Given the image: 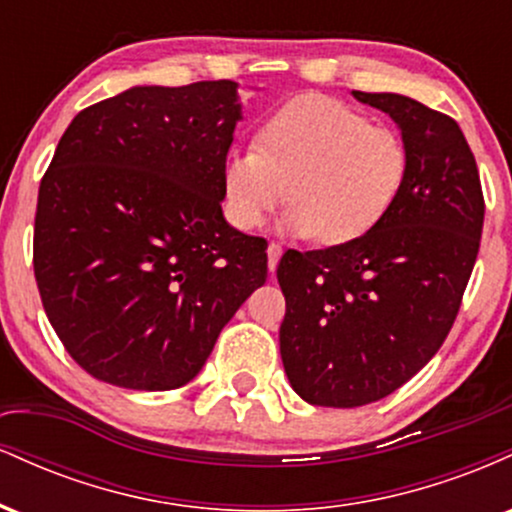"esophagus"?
<instances>
[{"instance_id": "1", "label": "esophagus", "mask_w": 512, "mask_h": 512, "mask_svg": "<svg viewBox=\"0 0 512 512\" xmlns=\"http://www.w3.org/2000/svg\"><path fill=\"white\" fill-rule=\"evenodd\" d=\"M281 252H284V250H281V245L279 243H269L267 245V257H269V272H274V269H276V264H279V260H281Z\"/></svg>"}]
</instances>
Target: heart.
Segmentation results:
<instances>
[{"label": "heart", "mask_w": 512, "mask_h": 512, "mask_svg": "<svg viewBox=\"0 0 512 512\" xmlns=\"http://www.w3.org/2000/svg\"><path fill=\"white\" fill-rule=\"evenodd\" d=\"M407 175L409 151L395 129L334 98L303 96L264 122L257 146L226 156L223 211L240 231H255L289 195L281 231L349 245L390 216Z\"/></svg>", "instance_id": "obj_1"}]
</instances>
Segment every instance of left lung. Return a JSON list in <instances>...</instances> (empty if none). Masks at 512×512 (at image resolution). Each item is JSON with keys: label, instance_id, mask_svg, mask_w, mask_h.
I'll list each match as a JSON object with an SVG mask.
<instances>
[{"label": "left lung", "instance_id": "obj_1", "mask_svg": "<svg viewBox=\"0 0 512 512\" xmlns=\"http://www.w3.org/2000/svg\"><path fill=\"white\" fill-rule=\"evenodd\" d=\"M351 93L390 115L407 144L402 197L366 238L289 250L276 269L286 378L308 404L337 409L378 402L436 356L484 226L477 161L457 122L399 93Z\"/></svg>", "mask_w": 512, "mask_h": 512}]
</instances>
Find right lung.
Returning a JSON list of instances; mask_svg holds the SVG:
<instances>
[{
    "mask_svg": "<svg viewBox=\"0 0 512 512\" xmlns=\"http://www.w3.org/2000/svg\"><path fill=\"white\" fill-rule=\"evenodd\" d=\"M243 120L236 81L132 86L81 110L40 182L33 269L50 325L93 378L190 383L248 296L267 243L223 219Z\"/></svg>",
    "mask_w": 512,
    "mask_h": 512,
    "instance_id": "add662e5",
    "label": "right lung"
}]
</instances>
